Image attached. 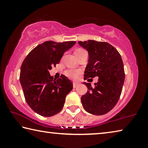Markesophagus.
Segmentation results:
<instances>
[{"label":"esophagus","mask_w":148,"mask_h":148,"mask_svg":"<svg viewBox=\"0 0 148 148\" xmlns=\"http://www.w3.org/2000/svg\"><path fill=\"white\" fill-rule=\"evenodd\" d=\"M79 86V84L77 83H73V87L74 88H76V87H77Z\"/></svg>","instance_id":"34e87169"}]
</instances>
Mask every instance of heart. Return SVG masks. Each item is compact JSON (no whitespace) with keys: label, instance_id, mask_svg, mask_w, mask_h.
<instances>
[{"label":"heart","instance_id":"b5f03b06","mask_svg":"<svg viewBox=\"0 0 148 148\" xmlns=\"http://www.w3.org/2000/svg\"><path fill=\"white\" fill-rule=\"evenodd\" d=\"M84 51H86L85 49H77L76 51H75V54L76 53H83ZM82 72L78 70H73V69H69L66 70V71L64 72V74L66 75L70 79H76L81 74Z\"/></svg>","mask_w":148,"mask_h":148}]
</instances>
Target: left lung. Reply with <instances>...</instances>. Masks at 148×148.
<instances>
[{"instance_id":"obj_1","label":"left lung","mask_w":148,"mask_h":148,"mask_svg":"<svg viewBox=\"0 0 148 148\" xmlns=\"http://www.w3.org/2000/svg\"><path fill=\"white\" fill-rule=\"evenodd\" d=\"M78 44L89 53L84 79L99 77L94 87L89 83H84L88 91L81 97L82 105L91 114H106L116 106L121 94L125 71L121 55L105 42L89 40L79 41Z\"/></svg>"}]
</instances>
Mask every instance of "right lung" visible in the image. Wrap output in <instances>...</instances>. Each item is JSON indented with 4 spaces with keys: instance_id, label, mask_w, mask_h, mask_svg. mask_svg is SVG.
<instances>
[{
    "instance_id": "add662e5",
    "label": "right lung",
    "mask_w": 148,
    "mask_h": 148,
    "mask_svg": "<svg viewBox=\"0 0 148 148\" xmlns=\"http://www.w3.org/2000/svg\"><path fill=\"white\" fill-rule=\"evenodd\" d=\"M76 43L44 42L31 50L21 64L19 79L25 99L30 108L42 116L51 117L61 112L66 96L73 88L68 77L61 75L53 79L49 71Z\"/></svg>"
}]
</instances>
